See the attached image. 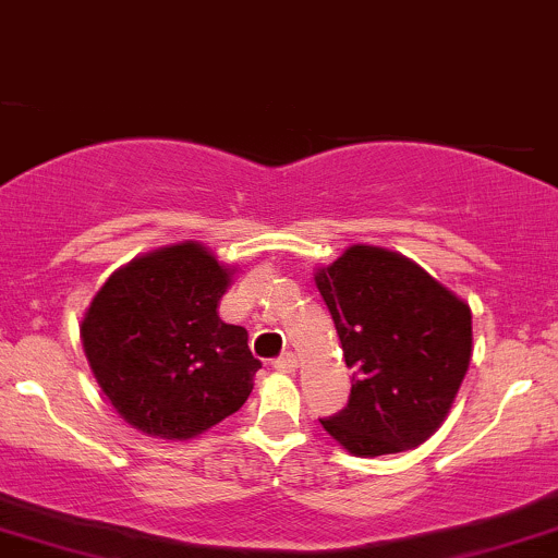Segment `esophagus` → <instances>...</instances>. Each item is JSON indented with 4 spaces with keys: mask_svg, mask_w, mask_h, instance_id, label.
<instances>
[{
    "mask_svg": "<svg viewBox=\"0 0 558 558\" xmlns=\"http://www.w3.org/2000/svg\"><path fill=\"white\" fill-rule=\"evenodd\" d=\"M274 367H277L279 373H295V369H298V356L292 351L281 353L277 362H274Z\"/></svg>",
    "mask_w": 558,
    "mask_h": 558,
    "instance_id": "1",
    "label": "esophagus"
}]
</instances>
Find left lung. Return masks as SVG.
Instances as JSON below:
<instances>
[{"instance_id":"1","label":"left lung","mask_w":558,"mask_h":558,"mask_svg":"<svg viewBox=\"0 0 558 558\" xmlns=\"http://www.w3.org/2000/svg\"><path fill=\"white\" fill-rule=\"evenodd\" d=\"M345 367V410L322 421L356 458L423 445L449 415L471 362V305L407 255L351 244L316 268Z\"/></svg>"}]
</instances>
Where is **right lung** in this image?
I'll return each mask as SVG.
<instances>
[{
  "label": "right lung",
  "instance_id": "1",
  "mask_svg": "<svg viewBox=\"0 0 558 558\" xmlns=\"http://www.w3.org/2000/svg\"><path fill=\"white\" fill-rule=\"evenodd\" d=\"M236 268L205 244L137 255L106 279L82 316V349L124 423L185 441L244 404L260 362L247 329L218 316Z\"/></svg>",
  "mask_w": 558,
  "mask_h": 558
}]
</instances>
